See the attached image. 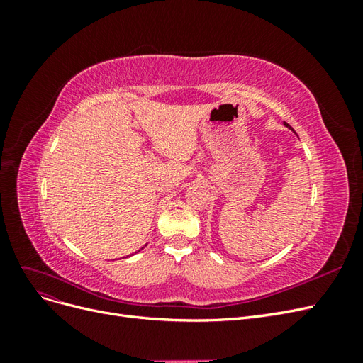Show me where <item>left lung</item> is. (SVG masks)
<instances>
[{"label":"left lung","instance_id":"obj_1","mask_svg":"<svg viewBox=\"0 0 363 363\" xmlns=\"http://www.w3.org/2000/svg\"><path fill=\"white\" fill-rule=\"evenodd\" d=\"M284 125H286V127H289V125H288V124H284Z\"/></svg>","mask_w":363,"mask_h":363}]
</instances>
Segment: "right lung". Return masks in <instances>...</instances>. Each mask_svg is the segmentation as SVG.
Here are the masks:
<instances>
[{
	"instance_id": "add662e5",
	"label": "right lung",
	"mask_w": 363,
	"mask_h": 363,
	"mask_svg": "<svg viewBox=\"0 0 363 363\" xmlns=\"http://www.w3.org/2000/svg\"><path fill=\"white\" fill-rule=\"evenodd\" d=\"M142 248H144V247H142Z\"/></svg>"
}]
</instances>
